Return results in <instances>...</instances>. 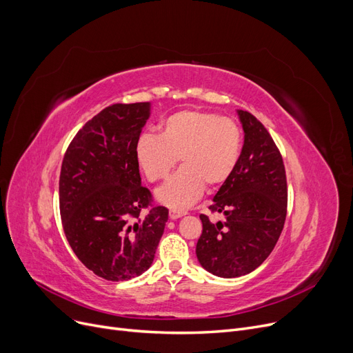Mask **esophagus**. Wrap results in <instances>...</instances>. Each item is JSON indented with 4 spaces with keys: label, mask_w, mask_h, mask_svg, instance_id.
Wrapping results in <instances>:
<instances>
[{
    "label": "esophagus",
    "mask_w": 353,
    "mask_h": 353,
    "mask_svg": "<svg viewBox=\"0 0 353 353\" xmlns=\"http://www.w3.org/2000/svg\"><path fill=\"white\" fill-rule=\"evenodd\" d=\"M187 214V211H178V210H171L170 211V218L171 220H178V218L183 216Z\"/></svg>",
    "instance_id": "34e87169"
}]
</instances>
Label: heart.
Wrapping results in <instances>:
<instances>
[{
  "instance_id": "b5f03b06",
  "label": "heart",
  "mask_w": 353,
  "mask_h": 353,
  "mask_svg": "<svg viewBox=\"0 0 353 353\" xmlns=\"http://www.w3.org/2000/svg\"><path fill=\"white\" fill-rule=\"evenodd\" d=\"M243 148L239 123L212 112L185 109L168 116L162 133L145 132L135 146L138 165L150 182L181 170L157 191L162 204L183 210L201 198L205 185L216 188L232 175Z\"/></svg>"
}]
</instances>
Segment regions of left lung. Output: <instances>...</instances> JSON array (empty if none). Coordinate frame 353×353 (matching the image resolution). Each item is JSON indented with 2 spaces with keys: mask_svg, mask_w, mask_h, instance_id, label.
<instances>
[{
  "mask_svg": "<svg viewBox=\"0 0 353 353\" xmlns=\"http://www.w3.org/2000/svg\"><path fill=\"white\" fill-rule=\"evenodd\" d=\"M244 145L232 175L210 205L225 215L212 223L201 214L196 257L218 277L248 274L270 256L288 214V181L280 150L254 114L239 110Z\"/></svg>",
  "mask_w": 353,
  "mask_h": 353,
  "instance_id": "obj_1",
  "label": "left lung"
}]
</instances>
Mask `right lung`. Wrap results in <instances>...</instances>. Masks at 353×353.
<instances>
[{
  "instance_id": "right-lung-1",
  "label": "right lung",
  "mask_w": 353,
  "mask_h": 353,
  "mask_svg": "<svg viewBox=\"0 0 353 353\" xmlns=\"http://www.w3.org/2000/svg\"><path fill=\"white\" fill-rule=\"evenodd\" d=\"M149 114L148 102L105 108L76 133L61 163L65 239L89 270L110 281L148 270L168 221V208L154 205L152 194L141 185L135 157Z\"/></svg>"
}]
</instances>
